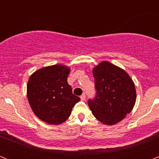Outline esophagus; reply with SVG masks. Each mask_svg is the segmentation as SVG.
Masks as SVG:
<instances>
[{"instance_id": "esophagus-1", "label": "esophagus", "mask_w": 159, "mask_h": 159, "mask_svg": "<svg viewBox=\"0 0 159 159\" xmlns=\"http://www.w3.org/2000/svg\"><path fill=\"white\" fill-rule=\"evenodd\" d=\"M80 99H81V100H85V99H86V95H85V94H82V95H80Z\"/></svg>"}]
</instances>
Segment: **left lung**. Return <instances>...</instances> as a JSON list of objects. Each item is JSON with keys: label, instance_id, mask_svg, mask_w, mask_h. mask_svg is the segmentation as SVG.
I'll return each instance as SVG.
<instances>
[{"label": "left lung", "instance_id": "1", "mask_svg": "<svg viewBox=\"0 0 159 159\" xmlns=\"http://www.w3.org/2000/svg\"><path fill=\"white\" fill-rule=\"evenodd\" d=\"M96 96L88 100L93 116L106 125L122 121L134 107L136 101L134 84L126 71L107 61L92 70Z\"/></svg>", "mask_w": 159, "mask_h": 159}]
</instances>
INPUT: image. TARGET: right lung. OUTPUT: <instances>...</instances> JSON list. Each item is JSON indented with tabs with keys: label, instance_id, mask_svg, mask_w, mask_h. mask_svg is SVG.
<instances>
[{
	"label": "right lung",
	"instance_id": "obj_1",
	"mask_svg": "<svg viewBox=\"0 0 159 159\" xmlns=\"http://www.w3.org/2000/svg\"><path fill=\"white\" fill-rule=\"evenodd\" d=\"M69 72L67 66L55 64L42 67L29 77L28 100L32 111L43 122L52 125L64 123L80 100L67 84Z\"/></svg>",
	"mask_w": 159,
	"mask_h": 159
}]
</instances>
